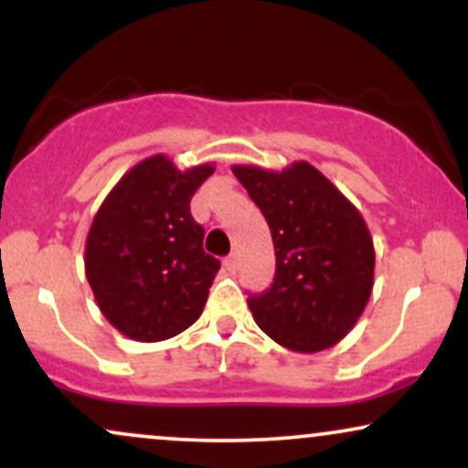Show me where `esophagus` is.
<instances>
[{
	"mask_svg": "<svg viewBox=\"0 0 468 468\" xmlns=\"http://www.w3.org/2000/svg\"><path fill=\"white\" fill-rule=\"evenodd\" d=\"M224 266H227L229 272L238 271V255H235V252H230L227 260H224Z\"/></svg>",
	"mask_w": 468,
	"mask_h": 468,
	"instance_id": "34e87169",
	"label": "esophagus"
}]
</instances>
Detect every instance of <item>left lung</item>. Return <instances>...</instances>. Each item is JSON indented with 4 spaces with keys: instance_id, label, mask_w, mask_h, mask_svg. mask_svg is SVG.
I'll use <instances>...</instances> for the list:
<instances>
[{
    "instance_id": "obj_1",
    "label": "left lung",
    "mask_w": 468,
    "mask_h": 468,
    "mask_svg": "<svg viewBox=\"0 0 468 468\" xmlns=\"http://www.w3.org/2000/svg\"><path fill=\"white\" fill-rule=\"evenodd\" d=\"M275 244V282L249 299L255 324L286 350L335 347L374 288V239L354 204L305 160L286 169L233 165Z\"/></svg>"
}]
</instances>
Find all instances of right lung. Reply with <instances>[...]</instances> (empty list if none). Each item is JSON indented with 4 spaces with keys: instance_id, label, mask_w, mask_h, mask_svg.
<instances>
[{
    "instance_id": "right-lung-1",
    "label": "right lung",
    "mask_w": 468,
    "mask_h": 468,
    "mask_svg": "<svg viewBox=\"0 0 468 468\" xmlns=\"http://www.w3.org/2000/svg\"><path fill=\"white\" fill-rule=\"evenodd\" d=\"M216 171H180L165 154L133 165L107 193L85 239V277L101 314L121 335L165 341L200 319L219 271L202 249L193 193Z\"/></svg>"
}]
</instances>
